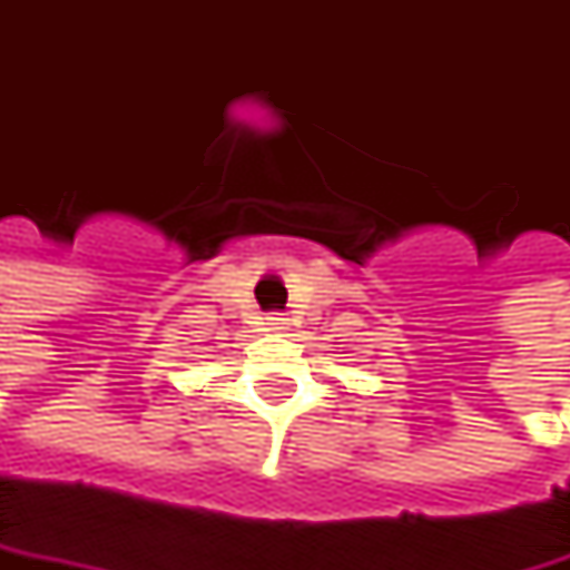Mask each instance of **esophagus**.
Listing matches in <instances>:
<instances>
[{
  "mask_svg": "<svg viewBox=\"0 0 570 570\" xmlns=\"http://www.w3.org/2000/svg\"><path fill=\"white\" fill-rule=\"evenodd\" d=\"M267 325H271V332H284L286 318L284 315H271V318H267Z\"/></svg>",
  "mask_w": 570,
  "mask_h": 570,
  "instance_id": "1",
  "label": "esophagus"
}]
</instances>
